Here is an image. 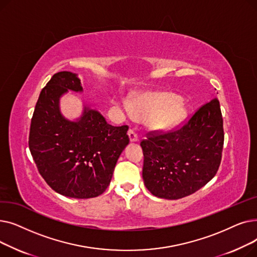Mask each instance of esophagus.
Wrapping results in <instances>:
<instances>
[{"mask_svg": "<svg viewBox=\"0 0 257 257\" xmlns=\"http://www.w3.org/2000/svg\"><path fill=\"white\" fill-rule=\"evenodd\" d=\"M128 137H129V140L131 143H136L139 141V138H138V134L136 133V131H134V129H130L128 131Z\"/></svg>", "mask_w": 257, "mask_h": 257, "instance_id": "obj_1", "label": "esophagus"}]
</instances>
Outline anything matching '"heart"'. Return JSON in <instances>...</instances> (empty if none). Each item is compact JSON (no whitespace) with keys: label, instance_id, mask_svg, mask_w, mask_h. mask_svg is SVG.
Returning <instances> with one entry per match:
<instances>
[{"label":"heart","instance_id":"b5f03b06","mask_svg":"<svg viewBox=\"0 0 257 257\" xmlns=\"http://www.w3.org/2000/svg\"><path fill=\"white\" fill-rule=\"evenodd\" d=\"M120 107L128 116L149 118L154 131H167L178 125L186 115V106L176 94L170 92H149L134 99L131 103L121 101Z\"/></svg>","mask_w":257,"mask_h":257}]
</instances>
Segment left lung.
<instances>
[{
	"mask_svg": "<svg viewBox=\"0 0 257 257\" xmlns=\"http://www.w3.org/2000/svg\"><path fill=\"white\" fill-rule=\"evenodd\" d=\"M223 144L220 102L213 99L181 129L150 136L141 143L146 187L155 197L168 200L194 194L217 174Z\"/></svg>",
	"mask_w": 257,
	"mask_h": 257,
	"instance_id": "8db88e82",
	"label": "left lung"
}]
</instances>
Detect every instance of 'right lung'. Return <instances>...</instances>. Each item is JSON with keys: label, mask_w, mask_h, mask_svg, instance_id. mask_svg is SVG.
Listing matches in <instances>:
<instances>
[{"label": "right lung", "mask_w": 257, "mask_h": 257, "mask_svg": "<svg viewBox=\"0 0 257 257\" xmlns=\"http://www.w3.org/2000/svg\"><path fill=\"white\" fill-rule=\"evenodd\" d=\"M69 90L83 91L80 78L59 72L40 91L31 119L29 149L52 190L74 199L94 198L110 183L116 161L129 144L128 126H111L87 104L79 117L66 118L60 98Z\"/></svg>", "instance_id": "add662e5"}]
</instances>
